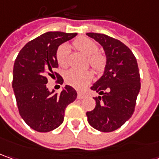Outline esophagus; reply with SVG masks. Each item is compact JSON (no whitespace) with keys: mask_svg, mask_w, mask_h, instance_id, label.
Wrapping results in <instances>:
<instances>
[{"mask_svg":"<svg viewBox=\"0 0 159 159\" xmlns=\"http://www.w3.org/2000/svg\"><path fill=\"white\" fill-rule=\"evenodd\" d=\"M84 98V93H82V92H77V98L78 99H82V98Z\"/></svg>","mask_w":159,"mask_h":159,"instance_id":"34e87169","label":"esophagus"}]
</instances>
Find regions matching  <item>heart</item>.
<instances>
[{"label":"heart","instance_id":"b5f03b06","mask_svg":"<svg viewBox=\"0 0 159 159\" xmlns=\"http://www.w3.org/2000/svg\"><path fill=\"white\" fill-rule=\"evenodd\" d=\"M74 47L79 52L87 55V61L97 73H101L107 66V57L98 52V47L92 39L80 37L73 42ZM56 61L59 66L66 69L69 66V47L62 45L58 47L56 51ZM92 77L90 70H75L70 69L65 74V82L75 89H82L87 84Z\"/></svg>","mask_w":159,"mask_h":159}]
</instances>
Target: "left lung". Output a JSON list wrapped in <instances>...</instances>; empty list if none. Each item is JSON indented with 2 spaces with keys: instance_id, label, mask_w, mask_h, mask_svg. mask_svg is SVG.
<instances>
[{
  "instance_id": "left-lung-1",
  "label": "left lung",
  "mask_w": 159,
  "mask_h": 159,
  "mask_svg": "<svg viewBox=\"0 0 159 159\" xmlns=\"http://www.w3.org/2000/svg\"><path fill=\"white\" fill-rule=\"evenodd\" d=\"M87 35L101 45L107 55V66L101 78L90 87L99 96L96 107L86 112L88 122L101 132L120 128L134 112L141 88L139 69L132 51L112 37L89 32Z\"/></svg>"
}]
</instances>
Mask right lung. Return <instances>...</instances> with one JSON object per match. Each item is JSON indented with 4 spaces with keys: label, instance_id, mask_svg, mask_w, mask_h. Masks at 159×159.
I'll use <instances>...</instances> for the list:
<instances>
[{
    "label": "right lung",
    "instance_id": "1",
    "mask_svg": "<svg viewBox=\"0 0 159 159\" xmlns=\"http://www.w3.org/2000/svg\"><path fill=\"white\" fill-rule=\"evenodd\" d=\"M76 36V33L49 31L28 42L21 49L13 69L12 87L21 117L30 128L38 132H49L63 122L65 110L74 102L77 93L66 85L61 93L50 92L47 78L62 77L55 72L58 68V47Z\"/></svg>",
    "mask_w": 159,
    "mask_h": 159
}]
</instances>
